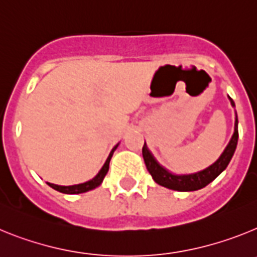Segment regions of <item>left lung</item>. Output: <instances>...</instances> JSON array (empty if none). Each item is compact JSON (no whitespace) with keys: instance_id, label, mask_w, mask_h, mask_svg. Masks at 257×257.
I'll list each match as a JSON object with an SVG mask.
<instances>
[{"instance_id":"left-lung-1","label":"left lung","mask_w":257,"mask_h":257,"mask_svg":"<svg viewBox=\"0 0 257 257\" xmlns=\"http://www.w3.org/2000/svg\"><path fill=\"white\" fill-rule=\"evenodd\" d=\"M230 103L231 105L234 106L233 99H230ZM237 143L238 118H235L234 134L231 136L229 144L226 145L225 151L222 152V154L219 157V160L216 162L208 166L207 169L202 170V171L189 175L171 174V172L167 171L165 167H162L160 163L157 162L153 154L147 148V144H144V147H143V158H144L147 170H148L149 174L152 175V178H153V180L157 184H160V185H162L165 188H169V189L178 190V192H193V190H198L202 189V188H205L206 185H208L211 181L215 180L226 169V166L229 165L231 157H233V154L235 152V148H237Z\"/></svg>"}]
</instances>
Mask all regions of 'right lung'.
<instances>
[{
  "label": "right lung",
  "mask_w": 257,
  "mask_h": 257,
  "mask_svg": "<svg viewBox=\"0 0 257 257\" xmlns=\"http://www.w3.org/2000/svg\"><path fill=\"white\" fill-rule=\"evenodd\" d=\"M117 147L118 144L112 149V152H110L109 157L106 158L105 163H104V166L101 167L100 171H99V174H97L94 179H91V180H88L82 184H77V185H69V187H63V185H56V184H51V183H47V184H49L52 189L58 190V192L60 193H65V194H79V193H85V192H88V190L95 189V188L99 187V185L103 183L106 172H108L109 170V162H110V158H112L113 153H114V151L117 149Z\"/></svg>",
  "instance_id": "right-lung-1"
}]
</instances>
